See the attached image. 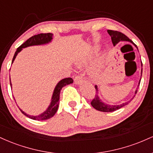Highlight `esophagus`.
Segmentation results:
<instances>
[{
    "label": "esophagus",
    "instance_id": "obj_1",
    "mask_svg": "<svg viewBox=\"0 0 153 153\" xmlns=\"http://www.w3.org/2000/svg\"><path fill=\"white\" fill-rule=\"evenodd\" d=\"M82 80H83V78H82V76H80V75H76L74 78V82L75 84H80L82 82Z\"/></svg>",
    "mask_w": 153,
    "mask_h": 153
}]
</instances>
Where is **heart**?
<instances>
[{"label":"heart","mask_w":153,"mask_h":153,"mask_svg":"<svg viewBox=\"0 0 153 153\" xmlns=\"http://www.w3.org/2000/svg\"><path fill=\"white\" fill-rule=\"evenodd\" d=\"M101 69H102V65H101V64L99 63V64L96 65L94 68H93L92 71H91V75H92L94 78H97V77L100 75V73H101Z\"/></svg>","instance_id":"1"}]
</instances>
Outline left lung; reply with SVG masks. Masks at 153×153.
Returning <instances> with one entry per match:
<instances>
[{
  "mask_svg": "<svg viewBox=\"0 0 153 153\" xmlns=\"http://www.w3.org/2000/svg\"><path fill=\"white\" fill-rule=\"evenodd\" d=\"M107 32H108V34L111 36V41H112V43H113L114 46H115L116 45H117L119 42L127 41V42H129L132 43L133 45H134V46L137 47V45H135V44L133 42L131 39H129L128 38L125 34H122V32H119V31H114V30H107ZM142 66H143V63H142ZM142 73H143V69H142V72H141V76H142ZM140 80H141V78H140V81H139L138 86L140 85ZM95 88H96V96H95V97L94 98V99H93L92 101L91 102V106L94 107V108H96V109L98 111H100L111 112V111H114L118 110V109H119V108H122V107H124V106H126V105H127L128 103L130 102L131 100L133 99V98L135 96V95H134V97H133L131 100H129V101H128L125 103H122V104L108 105V104H106V103H104L101 101V100L100 99V98L99 97V95L97 94L98 91H99L98 90L97 85H95ZM137 89L138 88H137V90L135 91V94H136L137 92Z\"/></svg>",
  "mask_w": 153,
  "mask_h": 153,
  "instance_id": "1",
  "label": "left lung"
}]
</instances>
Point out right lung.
Returning <instances> with one entry per match:
<instances>
[{
    "label": "right lung",
    "instance_id": "add662e5",
    "mask_svg": "<svg viewBox=\"0 0 153 153\" xmlns=\"http://www.w3.org/2000/svg\"><path fill=\"white\" fill-rule=\"evenodd\" d=\"M52 36H53V34H51V33H46V34H39L31 36V37L29 39L26 40L24 44H22L20 47L17 48V50L16 51L14 54V56H13V59H12V63L13 62V61H14L16 57V55L18 54L19 52H21L23 48H25V47L29 46H34V45H45V44H48L52 41ZM73 78H67L61 80L57 84V85L54 88L53 94H52V101H51L50 105L49 106L48 108H47V109L45 111V112H43L42 114H41L38 116H31L29 114H26L25 112L23 111L22 109H20V108H19V109H20L21 111L22 112L23 114H24L31 119H34V120L43 121L52 118V117L55 114L57 109H58L59 94H60L61 89L62 88V87L65 86L66 85H69V84L73 83ZM10 86H11L10 79Z\"/></svg>",
    "mask_w": 153,
    "mask_h": 153
}]
</instances>
